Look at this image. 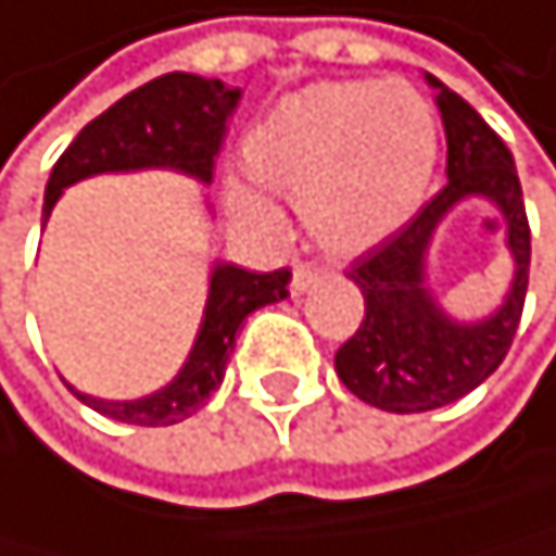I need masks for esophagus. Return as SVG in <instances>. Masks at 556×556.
<instances>
[{
	"instance_id": "1",
	"label": "esophagus",
	"mask_w": 556,
	"mask_h": 556,
	"mask_svg": "<svg viewBox=\"0 0 556 556\" xmlns=\"http://www.w3.org/2000/svg\"><path fill=\"white\" fill-rule=\"evenodd\" d=\"M321 269L318 266H307V263H301V266H293V280H290V290L293 293H307L311 287H318L321 283Z\"/></svg>"
}]
</instances>
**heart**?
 <instances>
[{
	"instance_id": "heart-1",
	"label": "heart",
	"mask_w": 556,
	"mask_h": 556,
	"mask_svg": "<svg viewBox=\"0 0 556 556\" xmlns=\"http://www.w3.org/2000/svg\"><path fill=\"white\" fill-rule=\"evenodd\" d=\"M432 110L401 78H336L276 103L245 138L249 173L298 200L328 252H359L401 228L432 179ZM241 211L263 203L235 193Z\"/></svg>"
}]
</instances>
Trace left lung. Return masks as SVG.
Wrapping results in <instances>:
<instances>
[{"instance_id":"left-lung-1","label":"left lung","mask_w":556,"mask_h":556,"mask_svg":"<svg viewBox=\"0 0 556 556\" xmlns=\"http://www.w3.org/2000/svg\"><path fill=\"white\" fill-rule=\"evenodd\" d=\"M429 78L446 127V186L408 224L366 249L349 280L363 290L366 315L336 353V374L359 401L412 415L460 401L498 370L522 318L530 287V220L513 151L481 113L440 78ZM467 195L495 202L517 258L506 304L484 323H453L425 290V252L439 220Z\"/></svg>"}]
</instances>
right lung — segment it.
Returning <instances> with one entry per match:
<instances>
[{"label": "right lung", "instance_id": "obj_1", "mask_svg": "<svg viewBox=\"0 0 556 556\" xmlns=\"http://www.w3.org/2000/svg\"><path fill=\"white\" fill-rule=\"evenodd\" d=\"M241 100V89L220 78H200L190 72H168L148 86L127 92L106 113L89 121L51 168L43 193V220L54 211L61 190L86 176L134 173V168H179L200 182L214 179V159L220 155L228 116ZM290 269L249 273L231 263H217L211 273L207 311L190 359L168 388L138 401H100L78 394L92 412L127 426H176L190 418L224 380V366L235 353V336L255 307L287 298Z\"/></svg>", "mask_w": 556, "mask_h": 556}]
</instances>
